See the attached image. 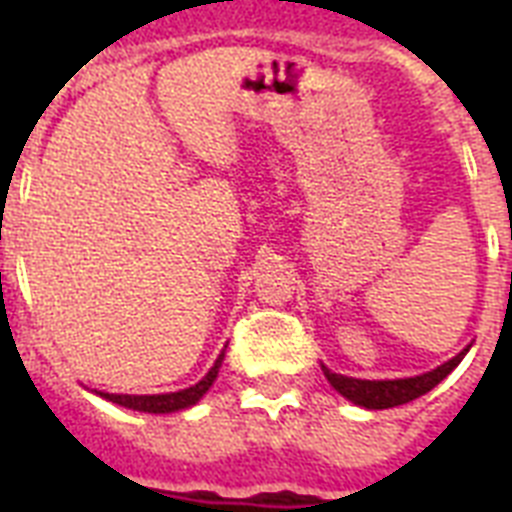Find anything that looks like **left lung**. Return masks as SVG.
<instances>
[{"instance_id": "left-lung-1", "label": "left lung", "mask_w": 512, "mask_h": 512, "mask_svg": "<svg viewBox=\"0 0 512 512\" xmlns=\"http://www.w3.org/2000/svg\"><path fill=\"white\" fill-rule=\"evenodd\" d=\"M468 350L470 348L460 350L457 356L449 358L446 364L436 366L433 372L417 374V377H404V380H356V377L335 374L327 366H321V369H324V377L332 382V388L340 396L348 398V401H353V404L366 406V409H390V406L409 404L414 398L425 396L428 390L436 388L446 374L454 372V366L460 364Z\"/></svg>"}]
</instances>
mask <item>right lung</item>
Masks as SVG:
<instances>
[{
    "mask_svg": "<svg viewBox=\"0 0 512 512\" xmlns=\"http://www.w3.org/2000/svg\"><path fill=\"white\" fill-rule=\"evenodd\" d=\"M223 356L220 353L215 361V366L209 369L204 377H201L196 385L185 390H177V393H156V396H119V393H100V398H106L111 404L127 406V409H135V412H148V414H170V412H180V409H188L199 401L209 388H212V382H215L217 372H220V364H223Z\"/></svg>",
    "mask_w": 512,
    "mask_h": 512,
    "instance_id": "add662e5",
    "label": "right lung"
}]
</instances>
